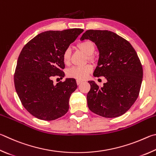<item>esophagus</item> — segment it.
<instances>
[{
  "label": "esophagus",
  "instance_id": "1",
  "mask_svg": "<svg viewBox=\"0 0 156 156\" xmlns=\"http://www.w3.org/2000/svg\"><path fill=\"white\" fill-rule=\"evenodd\" d=\"M83 81H81V80H76V84H77V85L79 86V85H80V84L82 83Z\"/></svg>",
  "mask_w": 156,
  "mask_h": 156
}]
</instances>
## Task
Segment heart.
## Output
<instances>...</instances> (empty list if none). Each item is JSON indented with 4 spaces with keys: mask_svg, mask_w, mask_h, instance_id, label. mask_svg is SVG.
I'll return each instance as SVG.
<instances>
[{
    "mask_svg": "<svg viewBox=\"0 0 156 156\" xmlns=\"http://www.w3.org/2000/svg\"><path fill=\"white\" fill-rule=\"evenodd\" d=\"M77 48L87 55L90 61L93 62L95 60V56L93 55L95 51V44L91 40H83L77 44ZM63 62L65 64H68L70 59V50L66 48L62 55ZM92 66L90 64H86L83 66H73L69 68L67 71V75L71 78L83 80L88 76L92 72Z\"/></svg>",
    "mask_w": 156,
    "mask_h": 156,
    "instance_id": "1",
    "label": "heart"
}]
</instances>
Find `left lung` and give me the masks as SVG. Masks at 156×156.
Masks as SVG:
<instances>
[{"label": "left lung", "instance_id": "left-lung-1", "mask_svg": "<svg viewBox=\"0 0 156 156\" xmlns=\"http://www.w3.org/2000/svg\"><path fill=\"white\" fill-rule=\"evenodd\" d=\"M88 39L99 51L98 66L93 75L104 76L101 87L89 81L88 105L92 112L105 118H115L129 110L140 92L143 70L132 44L123 37L107 30H88L81 40Z\"/></svg>", "mask_w": 156, "mask_h": 156}]
</instances>
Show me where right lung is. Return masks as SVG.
<instances>
[{"label": "right lung", "mask_w": 156, "mask_h": 156, "mask_svg": "<svg viewBox=\"0 0 156 156\" xmlns=\"http://www.w3.org/2000/svg\"><path fill=\"white\" fill-rule=\"evenodd\" d=\"M82 29L48 31L27 43L19 55L14 85L24 108L36 118L53 121L67 113L69 98L77 88L75 79L54 85L53 77L64 76L62 55Z\"/></svg>", "instance_id": "obj_1"}]
</instances>
